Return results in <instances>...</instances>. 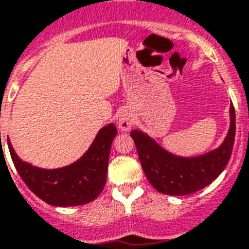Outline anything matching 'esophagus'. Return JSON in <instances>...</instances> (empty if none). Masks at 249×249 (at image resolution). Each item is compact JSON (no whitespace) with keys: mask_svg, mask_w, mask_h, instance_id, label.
<instances>
[{"mask_svg":"<svg viewBox=\"0 0 249 249\" xmlns=\"http://www.w3.org/2000/svg\"><path fill=\"white\" fill-rule=\"evenodd\" d=\"M133 124H134V119H133V116L130 115V113H123L120 116V119H119V128L121 129V130H124V132H126V130H129V129L132 128Z\"/></svg>","mask_w":249,"mask_h":249,"instance_id":"obj_1","label":"esophagus"}]
</instances>
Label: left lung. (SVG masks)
I'll return each instance as SVG.
<instances>
[{"label": "left lung", "instance_id": "left-lung-1", "mask_svg": "<svg viewBox=\"0 0 249 249\" xmlns=\"http://www.w3.org/2000/svg\"><path fill=\"white\" fill-rule=\"evenodd\" d=\"M234 106H230V128L217 149L197 157H180L167 151L142 130L130 132L140 162L150 184L163 195L187 196L213 183L230 160L235 140Z\"/></svg>", "mask_w": 249, "mask_h": 249}]
</instances>
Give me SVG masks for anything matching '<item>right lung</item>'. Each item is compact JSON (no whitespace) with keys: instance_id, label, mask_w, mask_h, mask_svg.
Here are the masks:
<instances>
[{"instance_id":"add662e5","label":"right lung","mask_w":249,"mask_h":249,"mask_svg":"<svg viewBox=\"0 0 249 249\" xmlns=\"http://www.w3.org/2000/svg\"><path fill=\"white\" fill-rule=\"evenodd\" d=\"M116 134L113 123L106 125L78 160L53 170L23 162L14 151L9 138L7 145L15 168L31 192L53 206H78L94 201L103 191L111 145Z\"/></svg>"}]
</instances>
